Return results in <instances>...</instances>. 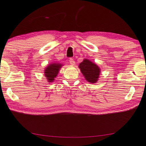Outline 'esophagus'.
I'll return each mask as SVG.
<instances>
[{
  "label": "esophagus",
  "instance_id": "esophagus-1",
  "mask_svg": "<svg viewBox=\"0 0 146 146\" xmlns=\"http://www.w3.org/2000/svg\"><path fill=\"white\" fill-rule=\"evenodd\" d=\"M70 64H71V65H74V64H75V61H74V59H73L72 58H70Z\"/></svg>",
  "mask_w": 146,
  "mask_h": 146
}]
</instances>
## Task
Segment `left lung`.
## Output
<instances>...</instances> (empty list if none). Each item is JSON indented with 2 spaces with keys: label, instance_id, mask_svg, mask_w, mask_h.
Masks as SVG:
<instances>
[{
  "label": "left lung",
  "instance_id": "obj_1",
  "mask_svg": "<svg viewBox=\"0 0 146 146\" xmlns=\"http://www.w3.org/2000/svg\"><path fill=\"white\" fill-rule=\"evenodd\" d=\"M79 68L86 80L92 84L98 82L100 69L96 64L89 60L84 59V61L80 64Z\"/></svg>",
  "mask_w": 146,
  "mask_h": 146
}]
</instances>
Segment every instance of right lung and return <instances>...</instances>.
Returning <instances> with one entry per match:
<instances>
[{"label": "right lung", "mask_w": 146, "mask_h": 146, "mask_svg": "<svg viewBox=\"0 0 146 146\" xmlns=\"http://www.w3.org/2000/svg\"><path fill=\"white\" fill-rule=\"evenodd\" d=\"M62 65L59 63H53L45 68V75L46 76L48 82H52L54 80V78L58 75L59 70L61 68Z\"/></svg>", "instance_id": "right-lung-1"}]
</instances>
